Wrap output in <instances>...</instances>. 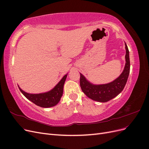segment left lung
I'll list each match as a JSON object with an SVG mask.
<instances>
[{
    "label": "left lung",
    "mask_w": 149,
    "mask_h": 149,
    "mask_svg": "<svg viewBox=\"0 0 149 149\" xmlns=\"http://www.w3.org/2000/svg\"><path fill=\"white\" fill-rule=\"evenodd\" d=\"M125 65L123 73L114 81L106 84L94 85L86 79L84 76L80 73V86L83 92L88 97L94 101L104 102L113 99L123 91L127 83L130 72L129 52L125 43Z\"/></svg>",
    "instance_id": "left-lung-1"
}]
</instances>
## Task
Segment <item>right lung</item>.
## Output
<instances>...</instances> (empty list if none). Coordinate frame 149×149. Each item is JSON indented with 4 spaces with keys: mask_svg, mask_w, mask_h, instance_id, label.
Masks as SVG:
<instances>
[{
    "mask_svg": "<svg viewBox=\"0 0 149 149\" xmlns=\"http://www.w3.org/2000/svg\"><path fill=\"white\" fill-rule=\"evenodd\" d=\"M67 74L65 75L60 81L51 91L41 94H29L19 88L20 91L24 95L33 102L35 104L42 107H49L56 105L60 101L63 92V86Z\"/></svg>",
    "mask_w": 149,
    "mask_h": 149,
    "instance_id": "add662e5",
    "label": "right lung"
}]
</instances>
